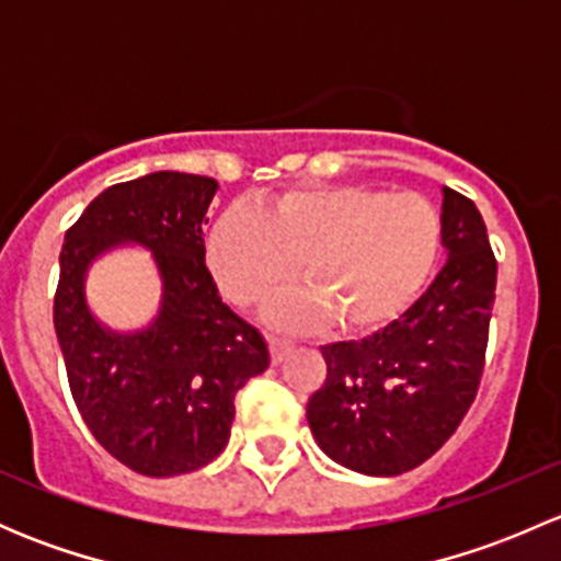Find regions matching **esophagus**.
<instances>
[{"label":"esophagus","mask_w":561,"mask_h":561,"mask_svg":"<svg viewBox=\"0 0 561 561\" xmlns=\"http://www.w3.org/2000/svg\"><path fill=\"white\" fill-rule=\"evenodd\" d=\"M268 347H271V360H274V364H282V360L296 350V344L287 342V339L282 336H268Z\"/></svg>","instance_id":"34e87169"}]
</instances>
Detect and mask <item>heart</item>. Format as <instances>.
Segmentation results:
<instances>
[{
    "label": "heart",
    "instance_id": "1",
    "mask_svg": "<svg viewBox=\"0 0 561 561\" xmlns=\"http://www.w3.org/2000/svg\"><path fill=\"white\" fill-rule=\"evenodd\" d=\"M443 219L421 195L364 184L298 186L263 211L230 208L208 236V265L225 298L257 309L293 276L307 287L271 309L279 325L377 333L399 320L432 279Z\"/></svg>",
    "mask_w": 561,
    "mask_h": 561
}]
</instances>
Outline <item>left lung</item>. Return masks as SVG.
Returning a JSON list of instances; mask_svg holds the SVG:
<instances>
[{
  "mask_svg": "<svg viewBox=\"0 0 561 561\" xmlns=\"http://www.w3.org/2000/svg\"><path fill=\"white\" fill-rule=\"evenodd\" d=\"M443 271L396 322L322 347L328 377L307 404L317 445L342 467L401 474L454 437L478 396L496 257L478 206L443 190Z\"/></svg>",
  "mask_w": 561,
  "mask_h": 561,
  "instance_id": "1",
  "label": "left lung"
}]
</instances>
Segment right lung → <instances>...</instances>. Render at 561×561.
<instances>
[{"label":"right lung","mask_w":561,"mask_h":561,"mask_svg":"<svg viewBox=\"0 0 561 561\" xmlns=\"http://www.w3.org/2000/svg\"><path fill=\"white\" fill-rule=\"evenodd\" d=\"M219 184L157 171L100 192L67 230L59 254L54 328L72 399L89 432L124 467L173 478L225 450L236 393L268 369L257 328L222 304L206 265V211ZM118 243L152 249L163 307L151 327L116 334L85 307L92 259Z\"/></svg>","instance_id":"1"}]
</instances>
